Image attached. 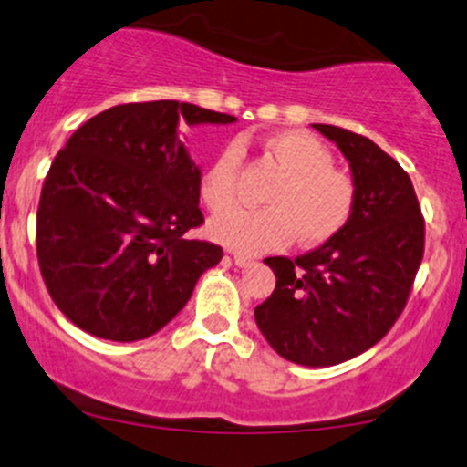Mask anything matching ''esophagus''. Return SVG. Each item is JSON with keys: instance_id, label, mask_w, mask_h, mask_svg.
<instances>
[{"instance_id": "34e87169", "label": "esophagus", "mask_w": 467, "mask_h": 467, "mask_svg": "<svg viewBox=\"0 0 467 467\" xmlns=\"http://www.w3.org/2000/svg\"><path fill=\"white\" fill-rule=\"evenodd\" d=\"M233 262H234V266L246 268V266H250V264H253V259L246 257V254H233Z\"/></svg>"}]
</instances>
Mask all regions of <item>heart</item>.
I'll return each mask as SVG.
<instances>
[{
	"mask_svg": "<svg viewBox=\"0 0 467 467\" xmlns=\"http://www.w3.org/2000/svg\"><path fill=\"white\" fill-rule=\"evenodd\" d=\"M264 147L284 170L268 194L271 208L221 213L237 199L242 168V147L237 143L223 147L201 174V201L213 213H221L208 223L210 237L248 254L284 248L296 237L302 246L331 242L345 230L356 208L353 181L333 168L331 150L317 136L297 130L268 136Z\"/></svg>",
	"mask_w": 467,
	"mask_h": 467,
	"instance_id": "1",
	"label": "heart"
}]
</instances>
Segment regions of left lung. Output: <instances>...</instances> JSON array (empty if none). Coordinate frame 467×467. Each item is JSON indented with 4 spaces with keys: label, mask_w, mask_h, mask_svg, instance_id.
<instances>
[{
    "label": "left lung",
    "mask_w": 467,
    "mask_h": 467,
    "mask_svg": "<svg viewBox=\"0 0 467 467\" xmlns=\"http://www.w3.org/2000/svg\"><path fill=\"white\" fill-rule=\"evenodd\" d=\"M313 130L349 161L356 208L320 248L264 259L277 284L254 322L286 360L331 367L374 347L399 320L423 259L425 221L407 171L374 140L320 122Z\"/></svg>",
    "instance_id": "left-lung-1"
}]
</instances>
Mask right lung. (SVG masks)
I'll use <instances>...</instances> for the list:
<instances>
[{"instance_id": "add662e5", "label": "right lung", "mask_w": 467, "mask_h": 467, "mask_svg": "<svg viewBox=\"0 0 467 467\" xmlns=\"http://www.w3.org/2000/svg\"><path fill=\"white\" fill-rule=\"evenodd\" d=\"M237 118L190 102L116 105L57 151L37 208V262L53 302L102 340L154 336L223 250L185 239L203 223L201 170L181 125Z\"/></svg>"}]
</instances>
